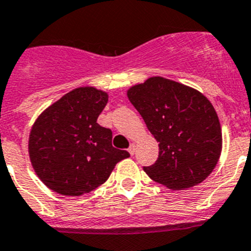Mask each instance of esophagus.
Listing matches in <instances>:
<instances>
[{"label": "esophagus", "mask_w": 251, "mask_h": 251, "mask_svg": "<svg viewBox=\"0 0 251 251\" xmlns=\"http://www.w3.org/2000/svg\"><path fill=\"white\" fill-rule=\"evenodd\" d=\"M128 151H129L130 153V155H133V154L135 153V144H130L129 146V148H128Z\"/></svg>", "instance_id": "1"}]
</instances>
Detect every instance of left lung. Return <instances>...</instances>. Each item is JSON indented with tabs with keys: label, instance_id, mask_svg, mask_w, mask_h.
Returning <instances> with one entry per match:
<instances>
[{
	"label": "left lung",
	"instance_id": "obj_1",
	"mask_svg": "<svg viewBox=\"0 0 251 251\" xmlns=\"http://www.w3.org/2000/svg\"><path fill=\"white\" fill-rule=\"evenodd\" d=\"M128 98L159 142L158 159L143 167L149 178L173 190L201 183L222 153V128L208 98L163 77L132 87Z\"/></svg>",
	"mask_w": 251,
	"mask_h": 251
}]
</instances>
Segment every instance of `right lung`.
Segmentation results:
<instances>
[{
	"mask_svg": "<svg viewBox=\"0 0 251 251\" xmlns=\"http://www.w3.org/2000/svg\"><path fill=\"white\" fill-rule=\"evenodd\" d=\"M107 93L80 87L38 117L29 134L28 151L38 178L62 195H83L104 183L116 164L129 157L112 146V130L97 118Z\"/></svg>",
	"mask_w": 251,
	"mask_h": 251,
	"instance_id": "obj_1",
	"label": "right lung"
}]
</instances>
